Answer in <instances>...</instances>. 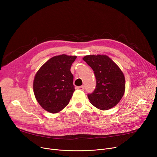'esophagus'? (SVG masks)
<instances>
[{"label":"esophagus","mask_w":157,"mask_h":157,"mask_svg":"<svg viewBox=\"0 0 157 157\" xmlns=\"http://www.w3.org/2000/svg\"><path fill=\"white\" fill-rule=\"evenodd\" d=\"M77 88H78V90H84V86H78Z\"/></svg>","instance_id":"esophagus-1"}]
</instances>
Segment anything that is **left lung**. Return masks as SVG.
<instances>
[{"label":"left lung","instance_id":"obj_1","mask_svg":"<svg viewBox=\"0 0 157 157\" xmlns=\"http://www.w3.org/2000/svg\"><path fill=\"white\" fill-rule=\"evenodd\" d=\"M83 59L91 67L96 78V87L88 94L90 103L101 110L116 105L125 93V79L118 66L107 55H90Z\"/></svg>","mask_w":157,"mask_h":157}]
</instances>
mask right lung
<instances>
[{
	"label": "right lung",
	"instance_id": "right-lung-1",
	"mask_svg": "<svg viewBox=\"0 0 157 157\" xmlns=\"http://www.w3.org/2000/svg\"><path fill=\"white\" fill-rule=\"evenodd\" d=\"M76 57L64 54L55 56L37 72L34 93L38 103L48 112L57 113L69 104L75 90L71 67Z\"/></svg>",
	"mask_w": 157,
	"mask_h": 157
}]
</instances>
